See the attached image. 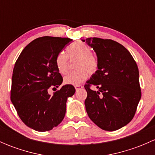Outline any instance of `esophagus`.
Here are the masks:
<instances>
[{
	"instance_id": "34e87169",
	"label": "esophagus",
	"mask_w": 155,
	"mask_h": 155,
	"mask_svg": "<svg viewBox=\"0 0 155 155\" xmlns=\"http://www.w3.org/2000/svg\"><path fill=\"white\" fill-rule=\"evenodd\" d=\"M83 86H82V85H75V88H76V90H79V89L80 88H82Z\"/></svg>"
}]
</instances>
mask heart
<instances>
[{"label": "heart", "instance_id": "obj_1", "mask_svg": "<svg viewBox=\"0 0 155 155\" xmlns=\"http://www.w3.org/2000/svg\"><path fill=\"white\" fill-rule=\"evenodd\" d=\"M68 55L61 52L56 56L55 65L59 73L64 74L68 69V57L78 58L76 68L78 70L69 73L64 81L68 85H77L86 80L89 73L96 72L98 68L97 58L91 54V49L86 44L81 42L72 43L67 48Z\"/></svg>", "mask_w": 155, "mask_h": 155}]
</instances>
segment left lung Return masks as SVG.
<instances>
[{
	"label": "left lung",
	"mask_w": 155,
	"mask_h": 155,
	"mask_svg": "<svg viewBox=\"0 0 155 155\" xmlns=\"http://www.w3.org/2000/svg\"><path fill=\"white\" fill-rule=\"evenodd\" d=\"M82 41L93 48L98 61L97 70L85 85L87 115L101 129L116 130L133 119L141 99L138 67L129 51L114 40L90 37ZM90 85L98 90H91Z\"/></svg>",
	"instance_id": "8db88e82"
}]
</instances>
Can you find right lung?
I'll list each match as a JSON object with an SVG mask.
<instances>
[{
    "instance_id": "right-lung-1",
    "label": "right lung",
    "mask_w": 155,
    "mask_h": 155,
    "mask_svg": "<svg viewBox=\"0 0 155 155\" xmlns=\"http://www.w3.org/2000/svg\"><path fill=\"white\" fill-rule=\"evenodd\" d=\"M71 40L39 37L25 46L15 64L11 101L21 121L37 131L50 130L63 121L68 97L76 91L72 85H64L53 95L48 92L62 84L55 58Z\"/></svg>"
}]
</instances>
